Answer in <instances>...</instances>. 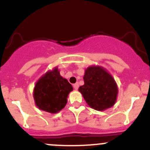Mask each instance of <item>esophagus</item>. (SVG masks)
I'll return each instance as SVG.
<instances>
[{
  "instance_id": "34e87169",
  "label": "esophagus",
  "mask_w": 150,
  "mask_h": 150,
  "mask_svg": "<svg viewBox=\"0 0 150 150\" xmlns=\"http://www.w3.org/2000/svg\"><path fill=\"white\" fill-rule=\"evenodd\" d=\"M73 87L75 90H78V87H79V84H78V83H75L73 85Z\"/></svg>"
}]
</instances>
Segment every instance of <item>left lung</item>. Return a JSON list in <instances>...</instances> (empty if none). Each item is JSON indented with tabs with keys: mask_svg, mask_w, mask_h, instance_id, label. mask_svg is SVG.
<instances>
[{
	"mask_svg": "<svg viewBox=\"0 0 150 150\" xmlns=\"http://www.w3.org/2000/svg\"><path fill=\"white\" fill-rule=\"evenodd\" d=\"M84 84L78 91L91 108L105 110L117 101L118 86L115 80L105 68L90 66L85 70Z\"/></svg>",
	"mask_w": 150,
	"mask_h": 150,
	"instance_id": "1",
	"label": "left lung"
}]
</instances>
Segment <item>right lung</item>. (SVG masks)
Masks as SVG:
<instances>
[{
  "instance_id": "obj_1",
  "label": "right lung",
  "mask_w": 150,
  "mask_h": 150,
  "mask_svg": "<svg viewBox=\"0 0 150 150\" xmlns=\"http://www.w3.org/2000/svg\"><path fill=\"white\" fill-rule=\"evenodd\" d=\"M72 90V86L55 67L43 75L35 84L33 94L35 104L40 110L56 114L65 107L68 95Z\"/></svg>"
}]
</instances>
